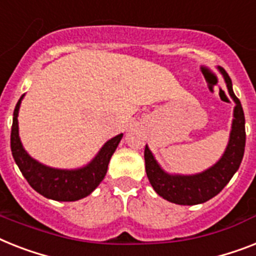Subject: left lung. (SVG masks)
<instances>
[{
  "label": "left lung",
  "mask_w": 256,
  "mask_h": 256,
  "mask_svg": "<svg viewBox=\"0 0 256 256\" xmlns=\"http://www.w3.org/2000/svg\"><path fill=\"white\" fill-rule=\"evenodd\" d=\"M221 74L226 81L230 96L236 101L234 120H232V132L229 144L225 154L212 168L202 174L193 176L168 175L159 167L154 159L152 154L146 146L144 148V162L146 174L155 192L164 200L178 205H197L210 200L230 182L240 166L246 144V130H244V113L242 105L234 92H232V78L224 68L220 67Z\"/></svg>",
  "instance_id": "8db88e82"
}]
</instances>
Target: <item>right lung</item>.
I'll list each match as a JSON object with an SVG mask.
<instances>
[{"label": "right lung", "mask_w": 256, "mask_h": 256, "mask_svg": "<svg viewBox=\"0 0 256 256\" xmlns=\"http://www.w3.org/2000/svg\"><path fill=\"white\" fill-rule=\"evenodd\" d=\"M22 97L16 102V109H14L10 146H12L14 160L27 182L36 192L40 193L42 196L56 201H76L90 194L106 175L108 164L117 148L118 143L121 142L122 134L108 140L102 148L100 150L97 156L88 166L80 170L67 171V170H55V168L46 167L28 156V154L24 151L20 143L16 117H18Z\"/></svg>", "instance_id": "1"}]
</instances>
